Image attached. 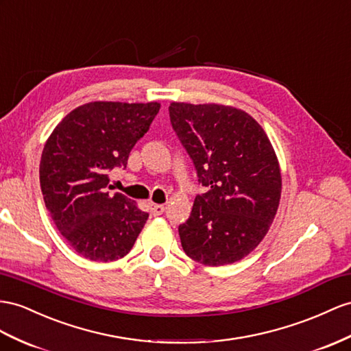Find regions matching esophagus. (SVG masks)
I'll use <instances>...</instances> for the list:
<instances>
[{"mask_svg": "<svg viewBox=\"0 0 351 351\" xmlns=\"http://www.w3.org/2000/svg\"><path fill=\"white\" fill-rule=\"evenodd\" d=\"M149 210L151 213L154 215V217H158L165 212V206L163 204H156V203H149Z\"/></svg>", "mask_w": 351, "mask_h": 351, "instance_id": "obj_1", "label": "esophagus"}]
</instances>
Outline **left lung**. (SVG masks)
I'll return each mask as SVG.
<instances>
[{
	"label": "left lung",
	"instance_id": "8db88e82",
	"mask_svg": "<svg viewBox=\"0 0 351 351\" xmlns=\"http://www.w3.org/2000/svg\"><path fill=\"white\" fill-rule=\"evenodd\" d=\"M169 114L199 182L209 188L178 228L184 252L209 267L240 261L261 243L280 202L271 142L256 120L232 106L172 102Z\"/></svg>",
	"mask_w": 351,
	"mask_h": 351
}]
</instances>
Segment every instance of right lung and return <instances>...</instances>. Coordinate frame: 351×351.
Masks as SVG:
<instances>
[{
  "instance_id": "1",
  "label": "right lung",
  "mask_w": 351,
  "mask_h": 351,
  "mask_svg": "<svg viewBox=\"0 0 351 351\" xmlns=\"http://www.w3.org/2000/svg\"><path fill=\"white\" fill-rule=\"evenodd\" d=\"M160 110L158 102H90L51 132L40 161L44 203L78 255L115 261L130 252L148 219L136 203L108 191V172L125 167L132 148Z\"/></svg>"
}]
</instances>
